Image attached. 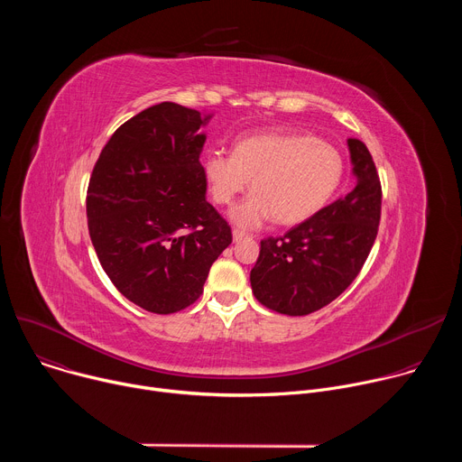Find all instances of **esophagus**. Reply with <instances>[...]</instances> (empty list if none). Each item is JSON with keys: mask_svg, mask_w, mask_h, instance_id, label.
Returning a JSON list of instances; mask_svg holds the SVG:
<instances>
[{"mask_svg": "<svg viewBox=\"0 0 462 462\" xmlns=\"http://www.w3.org/2000/svg\"><path fill=\"white\" fill-rule=\"evenodd\" d=\"M232 236H234V241H241V239L248 237L245 232H241V230H237V228H234V230H232Z\"/></svg>", "mask_w": 462, "mask_h": 462, "instance_id": "34e87169", "label": "esophagus"}]
</instances>
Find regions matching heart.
<instances>
[{"label": "heart", "mask_w": 462, "mask_h": 462, "mask_svg": "<svg viewBox=\"0 0 462 462\" xmlns=\"http://www.w3.org/2000/svg\"><path fill=\"white\" fill-rule=\"evenodd\" d=\"M203 171L217 205H230L252 177L254 191L230 212L237 226L257 228L271 219L298 225L333 199L344 159L335 146L310 135L265 131L239 137L232 155L210 152Z\"/></svg>", "instance_id": "1"}]
</instances>
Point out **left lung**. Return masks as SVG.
<instances>
[{"instance_id":"8db88e82","label":"left lung","mask_w":462,"mask_h":462,"mask_svg":"<svg viewBox=\"0 0 462 462\" xmlns=\"http://www.w3.org/2000/svg\"><path fill=\"white\" fill-rule=\"evenodd\" d=\"M355 188L285 236L261 241L250 271L255 300L287 316H305L337 300L358 276L378 234L382 186L367 146L347 141Z\"/></svg>"}]
</instances>
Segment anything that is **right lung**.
Here are the masks:
<instances>
[{"instance_id":"1","label":"right lung","mask_w":462,"mask_h":462,"mask_svg":"<svg viewBox=\"0 0 462 462\" xmlns=\"http://www.w3.org/2000/svg\"><path fill=\"white\" fill-rule=\"evenodd\" d=\"M210 120L173 102L124 122L104 146L88 188V226L118 292L155 314L203 294L232 230L207 201L199 162Z\"/></svg>"}]
</instances>
